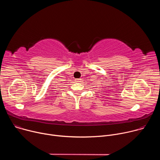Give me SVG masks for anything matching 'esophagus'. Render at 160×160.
Wrapping results in <instances>:
<instances>
[{
	"label": "esophagus",
	"mask_w": 160,
	"mask_h": 160,
	"mask_svg": "<svg viewBox=\"0 0 160 160\" xmlns=\"http://www.w3.org/2000/svg\"><path fill=\"white\" fill-rule=\"evenodd\" d=\"M75 80L76 82H81V80H81L80 78H77V79H75Z\"/></svg>",
	"instance_id": "obj_1"
}]
</instances>
